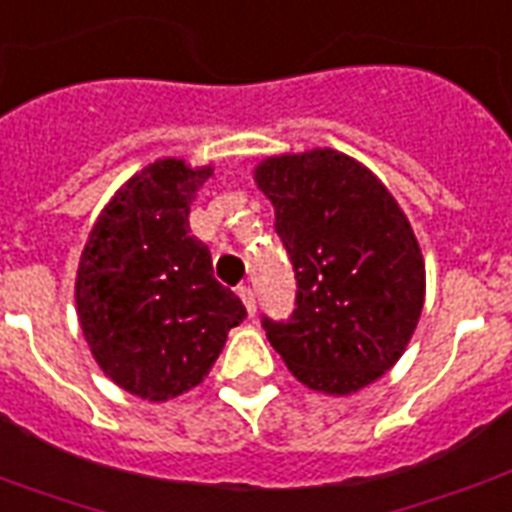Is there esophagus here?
<instances>
[{"label":"esophagus","instance_id":"obj_1","mask_svg":"<svg viewBox=\"0 0 512 512\" xmlns=\"http://www.w3.org/2000/svg\"><path fill=\"white\" fill-rule=\"evenodd\" d=\"M239 298H241V303L247 306L249 317H255V311H257V306H255V290H252L249 284H241V287H239Z\"/></svg>","mask_w":512,"mask_h":512}]
</instances>
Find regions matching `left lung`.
Here are the masks:
<instances>
[{"label": "left lung", "mask_w": 512, "mask_h": 512, "mask_svg": "<svg viewBox=\"0 0 512 512\" xmlns=\"http://www.w3.org/2000/svg\"><path fill=\"white\" fill-rule=\"evenodd\" d=\"M295 268V311L268 341L314 392L351 395L403 357L424 306V257L384 182L338 150L273 155L255 169Z\"/></svg>", "instance_id": "8db88e82"}]
</instances>
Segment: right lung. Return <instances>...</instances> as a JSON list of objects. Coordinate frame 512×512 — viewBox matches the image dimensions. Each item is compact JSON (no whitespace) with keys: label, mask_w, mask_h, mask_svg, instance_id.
Listing matches in <instances>:
<instances>
[{"label":"right lung","mask_w":512,"mask_h":512,"mask_svg":"<svg viewBox=\"0 0 512 512\" xmlns=\"http://www.w3.org/2000/svg\"><path fill=\"white\" fill-rule=\"evenodd\" d=\"M212 166L163 158L128 179L85 241L74 300L93 360L131 395L166 403L193 389L247 317L190 236V204Z\"/></svg>","instance_id":"obj_1"}]
</instances>
